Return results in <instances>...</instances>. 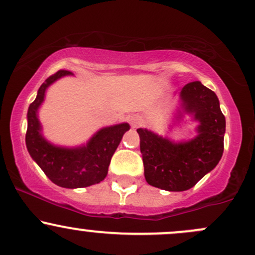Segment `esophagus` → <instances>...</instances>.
Segmentation results:
<instances>
[{"label":"esophagus","mask_w":255,"mask_h":255,"mask_svg":"<svg viewBox=\"0 0 255 255\" xmlns=\"http://www.w3.org/2000/svg\"><path fill=\"white\" fill-rule=\"evenodd\" d=\"M130 123H131V125H132V128H137L138 124H139L138 119L136 117H131L130 118Z\"/></svg>","instance_id":"34e87169"}]
</instances>
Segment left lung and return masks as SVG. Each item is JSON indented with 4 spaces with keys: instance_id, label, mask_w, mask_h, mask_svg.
<instances>
[{
    "instance_id": "left-lung-1",
    "label": "left lung",
    "mask_w": 255,
    "mask_h": 255,
    "mask_svg": "<svg viewBox=\"0 0 255 255\" xmlns=\"http://www.w3.org/2000/svg\"><path fill=\"white\" fill-rule=\"evenodd\" d=\"M180 98L182 111L199 123L197 137L174 143L147 128H137L146 181L177 192L190 190L218 165L223 157L226 127L218 97L201 81L185 85Z\"/></svg>"
}]
</instances>
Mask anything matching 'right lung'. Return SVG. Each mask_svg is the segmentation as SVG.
<instances>
[{"instance_id": "obj_1", "label": "right lung", "mask_w": 255, "mask_h": 255, "mask_svg": "<svg viewBox=\"0 0 255 255\" xmlns=\"http://www.w3.org/2000/svg\"><path fill=\"white\" fill-rule=\"evenodd\" d=\"M70 74L69 70H58L40 86L36 98L29 106L25 143L32 159L52 182L65 188H80L105 180L112 157L130 127L124 123L101 128L86 146L78 148H63L46 141L41 135L37 109L43 102L46 89Z\"/></svg>"}]
</instances>
